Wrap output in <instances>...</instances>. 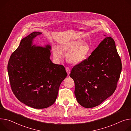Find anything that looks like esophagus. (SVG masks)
Instances as JSON below:
<instances>
[{"mask_svg":"<svg viewBox=\"0 0 131 131\" xmlns=\"http://www.w3.org/2000/svg\"><path fill=\"white\" fill-rule=\"evenodd\" d=\"M65 69H66V72L67 73L68 75H69L70 73V68L68 67H65Z\"/></svg>","mask_w":131,"mask_h":131,"instance_id":"obj_1","label":"esophagus"}]
</instances>
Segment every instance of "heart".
<instances>
[{"label":"heart","instance_id":"b5f03b06","mask_svg":"<svg viewBox=\"0 0 131 131\" xmlns=\"http://www.w3.org/2000/svg\"><path fill=\"white\" fill-rule=\"evenodd\" d=\"M90 51V46L87 43L81 42L80 40H73L62 44L60 50L58 47H55L53 56L55 58L60 59L63 57L62 52L67 53V62L70 64H76L84 60Z\"/></svg>","mask_w":131,"mask_h":131}]
</instances>
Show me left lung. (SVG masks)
<instances>
[{
	"instance_id": "obj_1",
	"label": "left lung",
	"mask_w": 131,
	"mask_h": 131,
	"mask_svg": "<svg viewBox=\"0 0 131 131\" xmlns=\"http://www.w3.org/2000/svg\"><path fill=\"white\" fill-rule=\"evenodd\" d=\"M121 70L115 42L106 37L88 58L71 70L77 102L86 108L100 104L115 91Z\"/></svg>"
}]
</instances>
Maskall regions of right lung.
Here are the masks:
<instances>
[{
  "label": "right lung",
  "mask_w": 131,
  "mask_h": 131,
  "mask_svg": "<svg viewBox=\"0 0 131 131\" xmlns=\"http://www.w3.org/2000/svg\"><path fill=\"white\" fill-rule=\"evenodd\" d=\"M42 33L34 32L21 40L10 56L8 72L11 88L21 102L44 109L55 102L61 82L67 76L65 67L50 58L51 47L32 45Z\"/></svg>",
  "instance_id": "obj_1"
}]
</instances>
